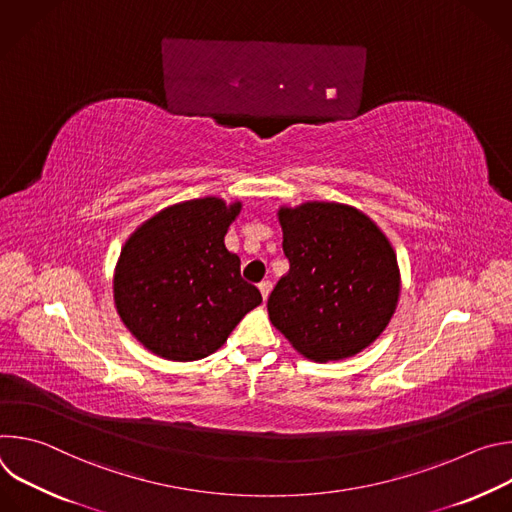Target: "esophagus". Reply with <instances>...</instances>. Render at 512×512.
I'll list each match as a JSON object with an SVG mask.
<instances>
[{
	"instance_id": "esophagus-1",
	"label": "esophagus",
	"mask_w": 512,
	"mask_h": 512,
	"mask_svg": "<svg viewBox=\"0 0 512 512\" xmlns=\"http://www.w3.org/2000/svg\"><path fill=\"white\" fill-rule=\"evenodd\" d=\"M271 281H261L259 283V291H261V296H263V300H267L269 298V294H271Z\"/></svg>"
}]
</instances>
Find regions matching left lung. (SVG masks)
Segmentation results:
<instances>
[{
  "label": "left lung",
  "mask_w": 512,
  "mask_h": 512,
  "mask_svg": "<svg viewBox=\"0 0 512 512\" xmlns=\"http://www.w3.org/2000/svg\"><path fill=\"white\" fill-rule=\"evenodd\" d=\"M289 271L267 300L271 324L310 360L358 354L391 322L401 291L395 251L354 206H281Z\"/></svg>",
  "instance_id": "obj_1"
}]
</instances>
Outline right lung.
Masks as SVG:
<instances>
[{
    "mask_svg": "<svg viewBox=\"0 0 512 512\" xmlns=\"http://www.w3.org/2000/svg\"><path fill=\"white\" fill-rule=\"evenodd\" d=\"M241 212L206 196L160 210L121 249L113 294L127 330L154 354L188 362L221 348L259 289L241 277L225 235Z\"/></svg>",
    "mask_w": 512,
    "mask_h": 512,
    "instance_id": "1",
    "label": "right lung"
}]
</instances>
